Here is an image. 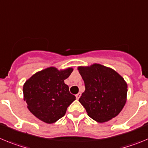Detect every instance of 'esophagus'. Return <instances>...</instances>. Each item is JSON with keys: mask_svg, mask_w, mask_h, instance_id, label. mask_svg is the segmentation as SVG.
Returning <instances> with one entry per match:
<instances>
[{"mask_svg": "<svg viewBox=\"0 0 148 148\" xmlns=\"http://www.w3.org/2000/svg\"><path fill=\"white\" fill-rule=\"evenodd\" d=\"M80 96H81V93L80 92H79L77 94H76V97H77V99H79V98L80 97Z\"/></svg>", "mask_w": 148, "mask_h": 148, "instance_id": "esophagus-1", "label": "esophagus"}]
</instances>
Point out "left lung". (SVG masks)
I'll return each mask as SVG.
<instances>
[{
    "label": "left lung",
    "instance_id": "8db88e82",
    "mask_svg": "<svg viewBox=\"0 0 148 148\" xmlns=\"http://www.w3.org/2000/svg\"><path fill=\"white\" fill-rule=\"evenodd\" d=\"M86 86L79 99L88 115L99 123L116 116L127 101V85L111 68L94 63L77 68Z\"/></svg>",
    "mask_w": 148,
    "mask_h": 148
}]
</instances>
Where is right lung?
Wrapping results in <instances>:
<instances>
[{"mask_svg":"<svg viewBox=\"0 0 148 148\" xmlns=\"http://www.w3.org/2000/svg\"><path fill=\"white\" fill-rule=\"evenodd\" d=\"M73 70L71 67L59 70L51 66L36 72L25 82L23 99L30 112L40 120L54 123L76 99L64 82Z\"/></svg>","mask_w":148,"mask_h":148,"instance_id":"1","label":"right lung"}]
</instances>
